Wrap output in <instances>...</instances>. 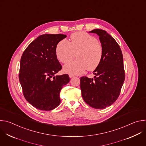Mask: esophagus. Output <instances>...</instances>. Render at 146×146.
Instances as JSON below:
<instances>
[{"mask_svg":"<svg viewBox=\"0 0 146 146\" xmlns=\"http://www.w3.org/2000/svg\"><path fill=\"white\" fill-rule=\"evenodd\" d=\"M69 77L70 78H72V77H74V75H73V74H69Z\"/></svg>","mask_w":146,"mask_h":146,"instance_id":"34e87169","label":"esophagus"}]
</instances>
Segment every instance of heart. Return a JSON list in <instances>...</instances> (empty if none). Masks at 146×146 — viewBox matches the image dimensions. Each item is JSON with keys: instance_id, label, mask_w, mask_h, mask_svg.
I'll return each mask as SVG.
<instances>
[{"instance_id": "heart-1", "label": "heart", "mask_w": 146, "mask_h": 146, "mask_svg": "<svg viewBox=\"0 0 146 146\" xmlns=\"http://www.w3.org/2000/svg\"><path fill=\"white\" fill-rule=\"evenodd\" d=\"M77 55V59L65 65V73L78 75L86 70L96 69L103 57V47L94 36L84 32H77L71 35L70 42L64 38L57 44L55 54L61 63L66 64L73 59Z\"/></svg>"}]
</instances>
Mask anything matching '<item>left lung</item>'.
Returning a JSON list of instances; mask_svg holds the SVG:
<instances>
[{"instance_id": "8db88e82", "label": "left lung", "mask_w": 146, "mask_h": 146, "mask_svg": "<svg viewBox=\"0 0 146 146\" xmlns=\"http://www.w3.org/2000/svg\"><path fill=\"white\" fill-rule=\"evenodd\" d=\"M90 32L99 36L103 53L100 64L94 71V78H80L82 97L91 107L105 109L118 98L125 80L123 56L119 46L106 31L96 29Z\"/></svg>"}]
</instances>
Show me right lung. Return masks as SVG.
Here are the masks:
<instances>
[{
    "label": "right lung",
    "mask_w": 146,
    "mask_h": 146,
    "mask_svg": "<svg viewBox=\"0 0 146 146\" xmlns=\"http://www.w3.org/2000/svg\"><path fill=\"white\" fill-rule=\"evenodd\" d=\"M66 37L45 34L37 37L24 51L19 80L25 99L35 108L54 109L60 103V92L70 81L68 74L56 76L62 68L55 54L57 44Z\"/></svg>",
    "instance_id": "right-lung-1"
}]
</instances>
